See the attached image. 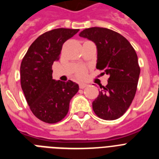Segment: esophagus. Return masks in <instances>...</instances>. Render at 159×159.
Returning <instances> with one entry per match:
<instances>
[{
  "mask_svg": "<svg viewBox=\"0 0 159 159\" xmlns=\"http://www.w3.org/2000/svg\"><path fill=\"white\" fill-rule=\"evenodd\" d=\"M87 86V84H86V83H80L79 84V87L81 88V89H83V88H85Z\"/></svg>",
  "mask_w": 159,
  "mask_h": 159,
  "instance_id": "34e87169",
  "label": "esophagus"
}]
</instances>
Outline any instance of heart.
Masks as SVG:
<instances>
[{"instance_id":"1","label":"heart","mask_w":159,"mask_h":159,"mask_svg":"<svg viewBox=\"0 0 159 159\" xmlns=\"http://www.w3.org/2000/svg\"><path fill=\"white\" fill-rule=\"evenodd\" d=\"M85 75H86V69H85L84 67H81V68H79V69L77 70V77L82 78V77H85Z\"/></svg>"}]
</instances>
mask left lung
I'll list each match as a JSON object with an SVG mask.
<instances>
[{
	"label": "left lung",
	"mask_w": 159,
	"mask_h": 159,
	"mask_svg": "<svg viewBox=\"0 0 159 159\" xmlns=\"http://www.w3.org/2000/svg\"><path fill=\"white\" fill-rule=\"evenodd\" d=\"M79 36L94 42L97 48V68L110 77L92 102L95 114L106 120L120 118L135 96L140 67L130 43L120 34L106 28L85 29Z\"/></svg>",
	"instance_id": "8db88e82"
}]
</instances>
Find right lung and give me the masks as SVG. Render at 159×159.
<instances>
[{
	"instance_id": "add662e5",
	"label": "right lung",
	"mask_w": 159,
	"mask_h": 159,
	"mask_svg": "<svg viewBox=\"0 0 159 159\" xmlns=\"http://www.w3.org/2000/svg\"><path fill=\"white\" fill-rule=\"evenodd\" d=\"M79 30L59 28L45 32L34 41L20 64V84L32 113L40 120L57 123L67 116L70 101L79 86L53 79L52 66L59 59L62 44Z\"/></svg>"
}]
</instances>
